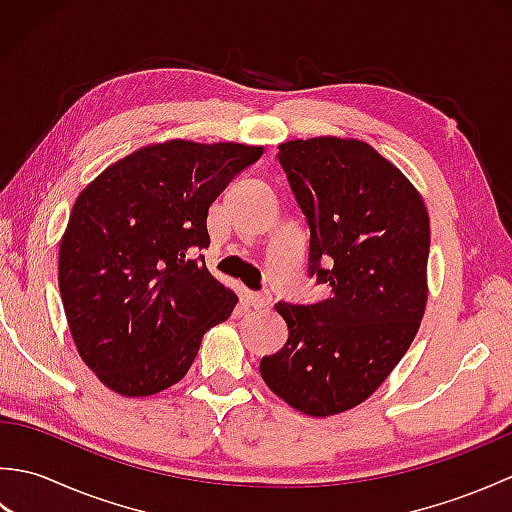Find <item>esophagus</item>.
Instances as JSON below:
<instances>
[{
  "mask_svg": "<svg viewBox=\"0 0 512 512\" xmlns=\"http://www.w3.org/2000/svg\"><path fill=\"white\" fill-rule=\"evenodd\" d=\"M270 301H273V297H270V292H250L248 295V306L253 310H264L270 306Z\"/></svg>",
  "mask_w": 512,
  "mask_h": 512,
  "instance_id": "1",
  "label": "esophagus"
}]
</instances>
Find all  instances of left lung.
I'll return each instance as SVG.
<instances>
[{"instance_id": "left-lung-1", "label": "left lung", "mask_w": 512, "mask_h": 512, "mask_svg": "<svg viewBox=\"0 0 512 512\" xmlns=\"http://www.w3.org/2000/svg\"><path fill=\"white\" fill-rule=\"evenodd\" d=\"M277 160L310 228L314 303L279 301L288 341L264 356V383L308 416L372 396L416 336L427 306L429 215L376 149L334 136L290 140Z\"/></svg>"}]
</instances>
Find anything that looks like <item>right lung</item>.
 Masks as SVG:
<instances>
[{"label": "right lung", "instance_id": "obj_1", "mask_svg": "<svg viewBox=\"0 0 512 512\" xmlns=\"http://www.w3.org/2000/svg\"><path fill=\"white\" fill-rule=\"evenodd\" d=\"M262 147L171 140L105 169L76 198L59 248L72 339L121 396L176 385L237 297L206 270L209 206Z\"/></svg>", "mask_w": 512, "mask_h": 512}]
</instances>
